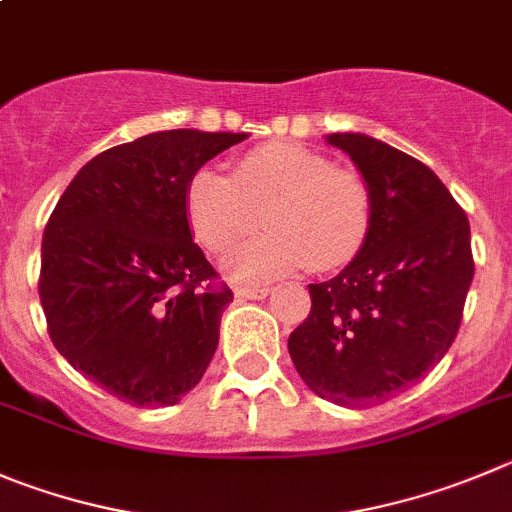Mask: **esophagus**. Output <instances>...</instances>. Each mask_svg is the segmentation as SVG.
<instances>
[{"label":"esophagus","mask_w":512,"mask_h":512,"mask_svg":"<svg viewBox=\"0 0 512 512\" xmlns=\"http://www.w3.org/2000/svg\"><path fill=\"white\" fill-rule=\"evenodd\" d=\"M234 295L242 300H262L270 295V288H250V285H240V288H234Z\"/></svg>","instance_id":"1"}]
</instances>
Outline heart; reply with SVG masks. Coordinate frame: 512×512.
Returning a JSON list of instances; mask_svg holds the SVG:
<instances>
[{"label": "heart", "instance_id": "1", "mask_svg": "<svg viewBox=\"0 0 512 512\" xmlns=\"http://www.w3.org/2000/svg\"><path fill=\"white\" fill-rule=\"evenodd\" d=\"M189 227L214 255H224L257 227L267 232L227 257L234 280L278 278L308 262L313 272L348 265L369 240L374 199L366 179L333 166L300 143H265L232 161L227 176L191 174L184 191Z\"/></svg>", "mask_w": 512, "mask_h": 512}]
</instances>
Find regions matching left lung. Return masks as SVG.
<instances>
[{
    "label": "left lung",
    "mask_w": 512,
    "mask_h": 512,
    "mask_svg": "<svg viewBox=\"0 0 512 512\" xmlns=\"http://www.w3.org/2000/svg\"><path fill=\"white\" fill-rule=\"evenodd\" d=\"M374 199L369 240L336 278L308 285L310 313L288 338L321 399L379 404L450 351L475 262L470 222L429 166L364 133H331Z\"/></svg>",
    "instance_id": "left-lung-1"
}]
</instances>
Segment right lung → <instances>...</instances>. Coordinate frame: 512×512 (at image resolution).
<instances>
[{"label": "right lung", "instance_id": "right-lung-1", "mask_svg": "<svg viewBox=\"0 0 512 512\" xmlns=\"http://www.w3.org/2000/svg\"><path fill=\"white\" fill-rule=\"evenodd\" d=\"M247 133L159 131L75 174L42 234L40 300L68 364L133 407H171L219 343L227 285L191 240V174Z\"/></svg>", "mask_w": 512, "mask_h": 512}]
</instances>
